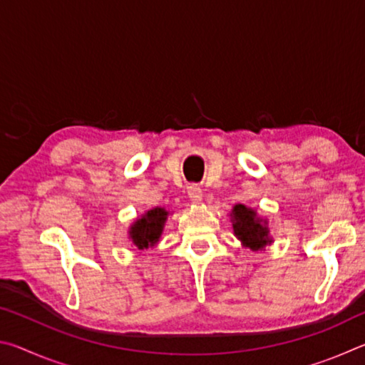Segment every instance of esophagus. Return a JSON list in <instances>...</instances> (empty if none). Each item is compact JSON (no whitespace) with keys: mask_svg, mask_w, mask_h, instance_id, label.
<instances>
[{"mask_svg":"<svg viewBox=\"0 0 365 365\" xmlns=\"http://www.w3.org/2000/svg\"><path fill=\"white\" fill-rule=\"evenodd\" d=\"M188 197L191 202H195V205H200L202 201V190L200 185H190L188 187Z\"/></svg>","mask_w":365,"mask_h":365,"instance_id":"34e87169","label":"esophagus"}]
</instances>
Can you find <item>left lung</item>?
Returning a JSON list of instances; mask_svg holds the SVG:
<instances>
[{
	"label": "left lung",
	"mask_w": 365,
	"mask_h": 365,
	"mask_svg": "<svg viewBox=\"0 0 365 365\" xmlns=\"http://www.w3.org/2000/svg\"><path fill=\"white\" fill-rule=\"evenodd\" d=\"M230 215L235 237L243 243L245 248L261 251L272 243L267 220L259 217L255 209L246 207L245 205H235Z\"/></svg>",
	"instance_id": "obj_1"
}]
</instances>
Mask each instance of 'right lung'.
<instances>
[{
	"instance_id": "obj_1",
	"label": "right lung",
	"mask_w": 365,
	"mask_h": 365,
	"mask_svg": "<svg viewBox=\"0 0 365 365\" xmlns=\"http://www.w3.org/2000/svg\"><path fill=\"white\" fill-rule=\"evenodd\" d=\"M168 215L169 212L164 207H153L135 220L130 225V230H128V238L132 240L135 248H153L163 235Z\"/></svg>"
}]
</instances>
